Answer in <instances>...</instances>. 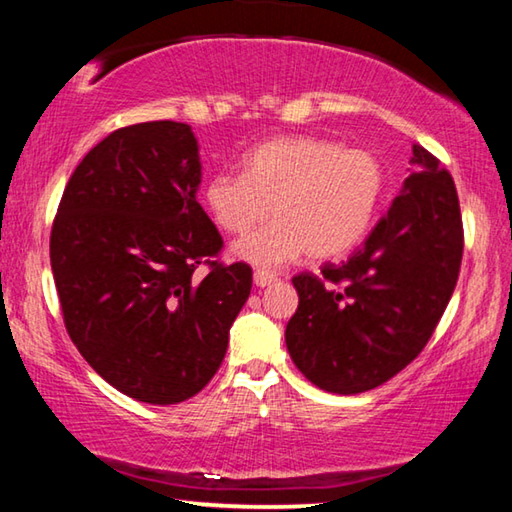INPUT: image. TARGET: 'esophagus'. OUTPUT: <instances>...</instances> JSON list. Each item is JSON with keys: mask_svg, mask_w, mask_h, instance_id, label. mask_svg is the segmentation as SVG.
I'll return each instance as SVG.
<instances>
[{"mask_svg": "<svg viewBox=\"0 0 512 512\" xmlns=\"http://www.w3.org/2000/svg\"><path fill=\"white\" fill-rule=\"evenodd\" d=\"M253 280H255V284L257 287H268V284H273L277 277L273 275V273H268V271H264V268H259V271H255V275H253Z\"/></svg>", "mask_w": 512, "mask_h": 512, "instance_id": "esophagus-1", "label": "esophagus"}]
</instances>
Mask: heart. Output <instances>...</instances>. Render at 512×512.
<instances>
[{
    "instance_id": "obj_1",
    "label": "heart",
    "mask_w": 512,
    "mask_h": 512,
    "mask_svg": "<svg viewBox=\"0 0 512 512\" xmlns=\"http://www.w3.org/2000/svg\"><path fill=\"white\" fill-rule=\"evenodd\" d=\"M384 183L375 153L293 135L253 146L241 158V176L214 173L203 201L230 235H246L273 212L275 221L239 241L235 255L277 266L305 250L311 259L352 250L375 219Z\"/></svg>"
}]
</instances>
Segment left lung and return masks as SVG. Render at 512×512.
<instances>
[{
  "mask_svg": "<svg viewBox=\"0 0 512 512\" xmlns=\"http://www.w3.org/2000/svg\"><path fill=\"white\" fill-rule=\"evenodd\" d=\"M411 164L402 194L348 262L293 277L300 302L287 348L327 393H366L404 370L454 293L463 259L456 185L420 144Z\"/></svg>",
  "mask_w": 512,
  "mask_h": 512,
  "instance_id": "obj_1",
  "label": "left lung"
}]
</instances>
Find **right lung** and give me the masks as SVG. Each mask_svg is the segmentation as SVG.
Segmentation results:
<instances>
[{"instance_id": "right-lung-1", "label": "right lung", "mask_w": 512, "mask_h": 512, "mask_svg": "<svg viewBox=\"0 0 512 512\" xmlns=\"http://www.w3.org/2000/svg\"><path fill=\"white\" fill-rule=\"evenodd\" d=\"M198 185L187 124L119 128L74 169L51 228L69 339L137 402L167 406L203 391L253 287L248 264L214 262L223 239L196 201Z\"/></svg>"}]
</instances>
